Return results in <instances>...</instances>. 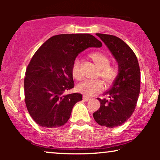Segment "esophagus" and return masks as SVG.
<instances>
[{
  "mask_svg": "<svg viewBox=\"0 0 160 160\" xmlns=\"http://www.w3.org/2000/svg\"><path fill=\"white\" fill-rule=\"evenodd\" d=\"M82 99H83V100H85V101H89V100H90L91 98H90V97L87 96V95H84L83 96H82Z\"/></svg>",
  "mask_w": 160,
  "mask_h": 160,
  "instance_id": "esophagus-1",
  "label": "esophagus"
}]
</instances>
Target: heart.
Wrapping results in <instances>:
<instances>
[{"label": "heart", "instance_id": "obj_1", "mask_svg": "<svg viewBox=\"0 0 160 160\" xmlns=\"http://www.w3.org/2000/svg\"><path fill=\"white\" fill-rule=\"evenodd\" d=\"M95 65L100 69V75L107 83H111L114 81L118 75V68L116 66L110 65V58L107 55L102 52H94L89 55ZM79 61L76 60L74 62L71 72L74 79L80 80L81 74L79 68ZM78 90L80 92L88 95H94L100 92L104 89V83L102 80H86L78 86Z\"/></svg>", "mask_w": 160, "mask_h": 160}]
</instances>
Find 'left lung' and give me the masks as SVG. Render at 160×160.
Masks as SVG:
<instances>
[{
	"instance_id": "1",
	"label": "left lung",
	"mask_w": 160,
	"mask_h": 160,
	"mask_svg": "<svg viewBox=\"0 0 160 160\" xmlns=\"http://www.w3.org/2000/svg\"><path fill=\"white\" fill-rule=\"evenodd\" d=\"M118 64V75L109 90L99 98L100 108L93 117L97 123L108 128L120 126L135 111L140 93L141 73L137 57L132 49L117 37L96 34Z\"/></svg>"
}]
</instances>
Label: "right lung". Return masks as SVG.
Here are the masks:
<instances>
[{
	"label": "right lung",
	"instance_id": "obj_1",
	"mask_svg": "<svg viewBox=\"0 0 160 160\" xmlns=\"http://www.w3.org/2000/svg\"><path fill=\"white\" fill-rule=\"evenodd\" d=\"M102 42L89 34H58L37 50L28 65L24 80L25 104L34 122L45 128L63 126L82 95L66 94L74 88L71 72L79 53Z\"/></svg>",
	"mask_w": 160,
	"mask_h": 160
}]
</instances>
